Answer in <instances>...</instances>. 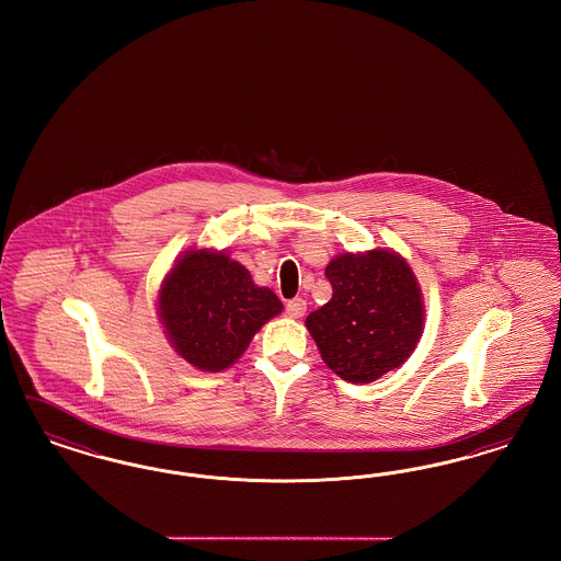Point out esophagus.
I'll return each mask as SVG.
<instances>
[{"label":"esophagus","instance_id":"1","mask_svg":"<svg viewBox=\"0 0 561 561\" xmlns=\"http://www.w3.org/2000/svg\"><path fill=\"white\" fill-rule=\"evenodd\" d=\"M305 311H307V302H305L302 298H294V300L286 302V313H288V318H293V320L302 318Z\"/></svg>","mask_w":561,"mask_h":561}]
</instances>
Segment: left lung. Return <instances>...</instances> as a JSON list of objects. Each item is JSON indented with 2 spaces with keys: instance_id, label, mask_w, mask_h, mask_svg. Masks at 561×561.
<instances>
[{
  "instance_id": "1",
  "label": "left lung",
  "mask_w": 561,
  "mask_h": 561,
  "mask_svg": "<svg viewBox=\"0 0 561 561\" xmlns=\"http://www.w3.org/2000/svg\"><path fill=\"white\" fill-rule=\"evenodd\" d=\"M332 298L307 318L321 359L348 382L400 368L423 334L425 307L410 265L393 250L339 254L325 267Z\"/></svg>"
}]
</instances>
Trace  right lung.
I'll list each match as a JSON object with an SVG mask.
<instances>
[{
	"instance_id": "1",
	"label": "right lung",
	"mask_w": 561,
	"mask_h": 561,
	"mask_svg": "<svg viewBox=\"0 0 561 561\" xmlns=\"http://www.w3.org/2000/svg\"><path fill=\"white\" fill-rule=\"evenodd\" d=\"M282 309V300L256 286L248 268L216 250H188L170 268L158 296L170 345L204 373L236 364Z\"/></svg>"
}]
</instances>
